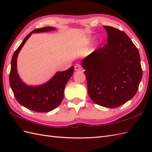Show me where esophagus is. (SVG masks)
<instances>
[{
    "instance_id": "34e87169",
    "label": "esophagus",
    "mask_w": 152,
    "mask_h": 152,
    "mask_svg": "<svg viewBox=\"0 0 152 152\" xmlns=\"http://www.w3.org/2000/svg\"><path fill=\"white\" fill-rule=\"evenodd\" d=\"M74 68H75V71H79V70H82V67L79 65V64H76V65L74 66Z\"/></svg>"
}]
</instances>
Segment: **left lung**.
Wrapping results in <instances>:
<instances>
[{"label":"left lung","mask_w":152,"mask_h":152,"mask_svg":"<svg viewBox=\"0 0 152 152\" xmlns=\"http://www.w3.org/2000/svg\"><path fill=\"white\" fill-rule=\"evenodd\" d=\"M107 44L82 61L87 91L94 103L116 108L131 99L142 78L139 51L129 37L120 30L103 26Z\"/></svg>","instance_id":"8db88e82"}]
</instances>
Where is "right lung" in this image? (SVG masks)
<instances>
[{
	"mask_svg": "<svg viewBox=\"0 0 152 152\" xmlns=\"http://www.w3.org/2000/svg\"><path fill=\"white\" fill-rule=\"evenodd\" d=\"M56 30L54 27L37 28L27 35L14 53L11 60L10 82L18 102L35 112H48L57 108L64 97V89L74 71L71 66L63 72H58L48 82L38 86H27L22 82L17 72V58L20 50L31 34Z\"/></svg>",
	"mask_w": 152,
	"mask_h": 152,
	"instance_id": "1",
	"label": "right lung"
}]
</instances>
